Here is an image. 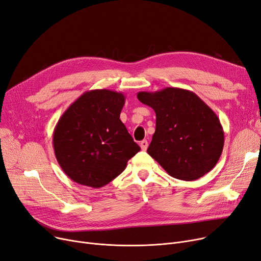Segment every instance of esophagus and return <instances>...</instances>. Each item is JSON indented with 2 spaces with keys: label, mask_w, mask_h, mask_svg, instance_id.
I'll list each match as a JSON object with an SVG mask.
<instances>
[{
  "label": "esophagus",
  "mask_w": 261,
  "mask_h": 261,
  "mask_svg": "<svg viewBox=\"0 0 261 261\" xmlns=\"http://www.w3.org/2000/svg\"><path fill=\"white\" fill-rule=\"evenodd\" d=\"M148 142L146 141V140H144V141H142L141 143H140V146H141V148H142V150H144V151H146L147 150V148H148Z\"/></svg>",
  "instance_id": "1"
}]
</instances>
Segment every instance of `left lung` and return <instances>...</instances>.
Here are the masks:
<instances>
[{
  "mask_svg": "<svg viewBox=\"0 0 261 261\" xmlns=\"http://www.w3.org/2000/svg\"><path fill=\"white\" fill-rule=\"evenodd\" d=\"M155 112V132L147 152L165 171L184 181L210 172L221 156L224 131L217 114L194 92L165 88L139 92Z\"/></svg>",
  "mask_w": 261,
  "mask_h": 261,
  "instance_id": "8db88e82",
  "label": "left lung"
}]
</instances>
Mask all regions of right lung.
Segmentation results:
<instances>
[{
	"mask_svg": "<svg viewBox=\"0 0 261 261\" xmlns=\"http://www.w3.org/2000/svg\"><path fill=\"white\" fill-rule=\"evenodd\" d=\"M126 97L107 89L85 92L59 118L53 133L61 169L80 185L99 188L127 167L141 148L120 120Z\"/></svg>",
	"mask_w": 261,
	"mask_h": 261,
	"instance_id": "right-lung-1",
	"label": "right lung"
}]
</instances>
